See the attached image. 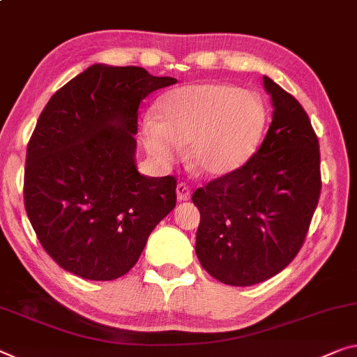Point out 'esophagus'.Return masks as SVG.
<instances>
[{
    "label": "esophagus",
    "mask_w": 357,
    "mask_h": 357,
    "mask_svg": "<svg viewBox=\"0 0 357 357\" xmlns=\"http://www.w3.org/2000/svg\"><path fill=\"white\" fill-rule=\"evenodd\" d=\"M190 196H191L190 186L186 185V183H183V182L178 183L177 185V199L178 201H188Z\"/></svg>",
    "instance_id": "esophagus-1"
}]
</instances>
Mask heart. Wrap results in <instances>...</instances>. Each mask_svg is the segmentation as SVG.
<instances>
[{
	"label": "heart",
	"instance_id": "b5f03b06",
	"mask_svg": "<svg viewBox=\"0 0 357 357\" xmlns=\"http://www.w3.org/2000/svg\"><path fill=\"white\" fill-rule=\"evenodd\" d=\"M158 121L142 123L151 156L171 162L190 142V161L201 174L223 177L250 161L265 137L270 112L257 92L225 83L175 87L156 103Z\"/></svg>",
	"mask_w": 357,
	"mask_h": 357
}]
</instances>
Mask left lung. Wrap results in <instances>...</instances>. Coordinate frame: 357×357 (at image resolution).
<instances>
[{"label": "left lung", "mask_w": 357, "mask_h": 357, "mask_svg": "<svg viewBox=\"0 0 357 357\" xmlns=\"http://www.w3.org/2000/svg\"><path fill=\"white\" fill-rule=\"evenodd\" d=\"M273 121L248 164L193 193L201 212L196 255L228 286L281 273L305 243L321 195L319 142L297 98L263 76Z\"/></svg>", "instance_id": "1"}]
</instances>
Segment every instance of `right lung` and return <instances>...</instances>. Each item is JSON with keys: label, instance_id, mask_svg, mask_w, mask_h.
Masks as SVG:
<instances>
[{"label": "right lung", "instance_id": "obj_1", "mask_svg": "<svg viewBox=\"0 0 357 357\" xmlns=\"http://www.w3.org/2000/svg\"><path fill=\"white\" fill-rule=\"evenodd\" d=\"M175 83L96 63L41 112L26 146L24 202L43 249L63 270L91 281L124 276L177 204L175 177H145L134 160L140 102Z\"/></svg>", "mask_w": 357, "mask_h": 357}]
</instances>
